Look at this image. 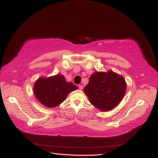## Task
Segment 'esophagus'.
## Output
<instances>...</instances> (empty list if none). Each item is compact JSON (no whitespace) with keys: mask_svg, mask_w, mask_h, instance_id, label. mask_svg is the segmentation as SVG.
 Here are the masks:
<instances>
[{"mask_svg":"<svg viewBox=\"0 0 158 158\" xmlns=\"http://www.w3.org/2000/svg\"><path fill=\"white\" fill-rule=\"evenodd\" d=\"M79 90H83V88H84V85H79Z\"/></svg>","mask_w":158,"mask_h":158,"instance_id":"esophagus-1","label":"esophagus"}]
</instances>
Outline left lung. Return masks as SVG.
Segmentation results:
<instances>
[{
  "label": "left lung",
  "mask_w": 158,
  "mask_h": 158,
  "mask_svg": "<svg viewBox=\"0 0 158 158\" xmlns=\"http://www.w3.org/2000/svg\"><path fill=\"white\" fill-rule=\"evenodd\" d=\"M126 89L124 77L109 70L92 74L84 91L92 104L100 110L108 111L122 101Z\"/></svg>",
  "instance_id": "left-lung-1"
}]
</instances>
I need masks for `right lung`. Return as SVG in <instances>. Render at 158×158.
Returning <instances> with one entry per match:
<instances>
[{
    "mask_svg": "<svg viewBox=\"0 0 158 158\" xmlns=\"http://www.w3.org/2000/svg\"><path fill=\"white\" fill-rule=\"evenodd\" d=\"M77 89V86L73 83L67 82L64 76L56 74L37 79L34 85V93L43 105L53 108L61 104L70 92Z\"/></svg>",
    "mask_w": 158,
    "mask_h": 158,
    "instance_id": "right-lung-1",
    "label": "right lung"
}]
</instances>
